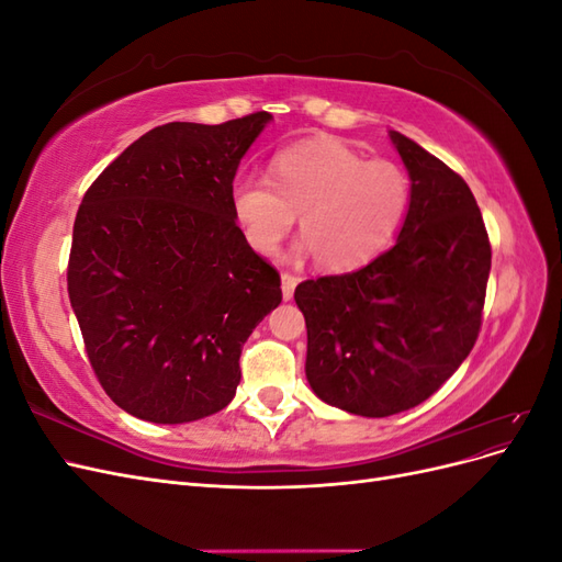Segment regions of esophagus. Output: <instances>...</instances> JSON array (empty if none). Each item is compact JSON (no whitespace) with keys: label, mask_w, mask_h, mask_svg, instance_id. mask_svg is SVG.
Returning <instances> with one entry per match:
<instances>
[{"label":"esophagus","mask_w":562,"mask_h":562,"mask_svg":"<svg viewBox=\"0 0 562 562\" xmlns=\"http://www.w3.org/2000/svg\"><path fill=\"white\" fill-rule=\"evenodd\" d=\"M297 277L291 274V271H283L281 274V293H283V300H293V293H295V285H297Z\"/></svg>","instance_id":"obj_1"}]
</instances>
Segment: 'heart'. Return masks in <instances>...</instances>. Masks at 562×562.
<instances>
[{
  "label": "heart",
  "mask_w": 562,
  "mask_h": 562,
  "mask_svg": "<svg viewBox=\"0 0 562 562\" xmlns=\"http://www.w3.org/2000/svg\"><path fill=\"white\" fill-rule=\"evenodd\" d=\"M411 201V182L396 164L363 161L337 140H307L271 159L269 180L239 178L229 203L246 244L274 255L300 215L297 255L347 271L391 244Z\"/></svg>",
  "instance_id": "b5f03b06"
}]
</instances>
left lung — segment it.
<instances>
[{
    "label": "left lung",
    "instance_id": "obj_1",
    "mask_svg": "<svg viewBox=\"0 0 562 562\" xmlns=\"http://www.w3.org/2000/svg\"><path fill=\"white\" fill-rule=\"evenodd\" d=\"M411 176L396 244L351 274L302 281L307 382L328 405L389 417L427 401L481 330L492 250L479 203L452 168L398 131Z\"/></svg>",
    "mask_w": 562,
    "mask_h": 562
}]
</instances>
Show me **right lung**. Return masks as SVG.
Instances as JSON below:
<instances>
[{"label":"right lung","instance_id":"right-lung-1","mask_svg":"<svg viewBox=\"0 0 562 562\" xmlns=\"http://www.w3.org/2000/svg\"><path fill=\"white\" fill-rule=\"evenodd\" d=\"M269 122L255 112L157 126L83 194L67 293L98 382L133 417L184 424L227 407L244 342L279 307V271L246 244L229 203Z\"/></svg>","mask_w":562,"mask_h":562}]
</instances>
